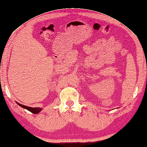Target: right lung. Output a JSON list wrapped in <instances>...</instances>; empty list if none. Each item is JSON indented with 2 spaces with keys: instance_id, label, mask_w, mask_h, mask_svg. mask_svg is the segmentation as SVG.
I'll return each mask as SVG.
<instances>
[{
  "instance_id": "1",
  "label": "right lung",
  "mask_w": 147,
  "mask_h": 147,
  "mask_svg": "<svg viewBox=\"0 0 147 147\" xmlns=\"http://www.w3.org/2000/svg\"><path fill=\"white\" fill-rule=\"evenodd\" d=\"M16 103H18V105H20V107H22V108L27 109V110L30 111V112H31V113H34V114H38V113H40V112L42 110V108H40V107H35V108H32V107H27V106L23 105H22V104H20L19 103H18V102H16Z\"/></svg>"
}]
</instances>
